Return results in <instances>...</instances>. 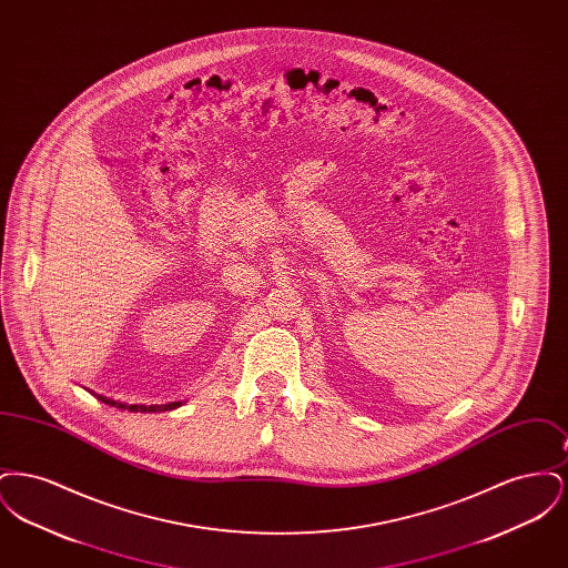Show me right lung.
Listing matches in <instances>:
<instances>
[{"instance_id": "1", "label": "right lung", "mask_w": 568, "mask_h": 568, "mask_svg": "<svg viewBox=\"0 0 568 568\" xmlns=\"http://www.w3.org/2000/svg\"><path fill=\"white\" fill-rule=\"evenodd\" d=\"M100 403H104V405L116 406V408H125V410H134V413H162V410H172V408H176V406L183 405V403H168V405H123V403H119V400H110L106 396H98V394H93Z\"/></svg>"}]
</instances>
